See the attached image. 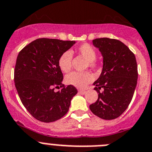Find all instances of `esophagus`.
<instances>
[{
    "mask_svg": "<svg viewBox=\"0 0 152 152\" xmlns=\"http://www.w3.org/2000/svg\"><path fill=\"white\" fill-rule=\"evenodd\" d=\"M86 92V90H83V89H79V94H81V95H84L85 93Z\"/></svg>",
    "mask_w": 152,
    "mask_h": 152,
    "instance_id": "1",
    "label": "esophagus"
}]
</instances>
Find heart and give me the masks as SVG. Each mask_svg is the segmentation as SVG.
Segmentation results:
<instances>
[{
  "label": "heart",
  "mask_w": 152,
  "mask_h": 152,
  "mask_svg": "<svg viewBox=\"0 0 152 152\" xmlns=\"http://www.w3.org/2000/svg\"><path fill=\"white\" fill-rule=\"evenodd\" d=\"M76 52L86 60V67L96 69L98 63L96 61V50L89 44H83L76 49ZM58 66L64 73L69 72L72 67V53L66 50L60 55L58 58ZM94 79L93 75L88 71L84 72H73L66 76V83L76 88H84Z\"/></svg>",
  "instance_id": "obj_1"
}]
</instances>
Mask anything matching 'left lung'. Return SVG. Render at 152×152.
I'll return each instance as SVG.
<instances>
[{
	"label": "left lung",
	"instance_id": "left-lung-1",
	"mask_svg": "<svg viewBox=\"0 0 152 152\" xmlns=\"http://www.w3.org/2000/svg\"><path fill=\"white\" fill-rule=\"evenodd\" d=\"M93 45L103 56V69L94 83L98 100L89 106L95 115L104 120L120 117L128 107L137 84L135 54L117 39H94Z\"/></svg>",
	"mask_w": 152,
	"mask_h": 152
}]
</instances>
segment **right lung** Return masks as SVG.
Returning a JSON list of instances; mask_svg holds the SVG:
<instances>
[{"mask_svg": "<svg viewBox=\"0 0 152 152\" xmlns=\"http://www.w3.org/2000/svg\"><path fill=\"white\" fill-rule=\"evenodd\" d=\"M75 44L73 41L42 38L33 41L19 53L14 82L22 103L30 114L44 123L54 122L69 110L76 95L73 86L62 84L64 76L58 58ZM62 87L57 93L54 88Z\"/></svg>", "mask_w": 152, "mask_h": 152, "instance_id": "1", "label": "right lung"}]
</instances>
